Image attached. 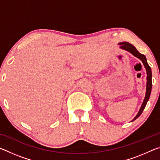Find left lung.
<instances>
[{
    "label": "left lung",
    "mask_w": 160,
    "mask_h": 160,
    "mask_svg": "<svg viewBox=\"0 0 160 160\" xmlns=\"http://www.w3.org/2000/svg\"><path fill=\"white\" fill-rule=\"evenodd\" d=\"M118 45L120 46V48H121V49L128 51V52L131 53L132 55H133L136 58H139L140 60L142 61L143 65H144L146 72H147V84H146V92H145V99L143 100V102L141 105V107H140V109L139 110L138 113V114L135 116V117L131 121H133L141 115V113H142L143 110H144L149 99H150L151 90H152V70H151V68L148 63L145 56L139 53L133 45H132L131 44H130V43L126 42L118 43Z\"/></svg>",
    "instance_id": "obj_1"
}]
</instances>
